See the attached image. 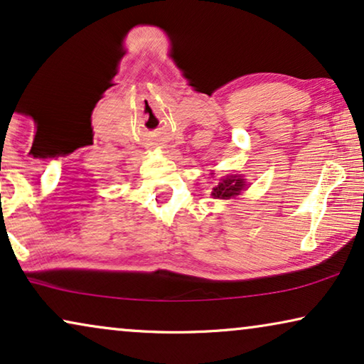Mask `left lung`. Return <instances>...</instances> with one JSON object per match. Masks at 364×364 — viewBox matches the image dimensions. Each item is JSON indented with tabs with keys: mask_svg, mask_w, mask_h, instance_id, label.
<instances>
[{
	"mask_svg": "<svg viewBox=\"0 0 364 364\" xmlns=\"http://www.w3.org/2000/svg\"><path fill=\"white\" fill-rule=\"evenodd\" d=\"M246 190V181L240 174H230V176L221 178L216 188H213L211 196L215 200H230L241 195V191Z\"/></svg>",
	"mask_w": 364,
	"mask_h": 364,
	"instance_id": "obj_1",
	"label": "left lung"
}]
</instances>
